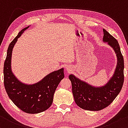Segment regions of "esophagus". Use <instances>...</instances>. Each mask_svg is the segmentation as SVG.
Listing matches in <instances>:
<instances>
[{
	"label": "esophagus",
	"mask_w": 128,
	"mask_h": 128,
	"mask_svg": "<svg viewBox=\"0 0 128 128\" xmlns=\"http://www.w3.org/2000/svg\"><path fill=\"white\" fill-rule=\"evenodd\" d=\"M66 70H68V71H70V69H69L68 68H66Z\"/></svg>",
	"instance_id": "esophagus-1"
}]
</instances>
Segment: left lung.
<instances>
[{
	"label": "left lung",
	"instance_id": "left-lung-1",
	"mask_svg": "<svg viewBox=\"0 0 128 128\" xmlns=\"http://www.w3.org/2000/svg\"><path fill=\"white\" fill-rule=\"evenodd\" d=\"M103 34V42H108L114 48L117 57L114 74L107 84L96 88L72 74L69 76L76 103L83 110H100L108 106L118 96L124 82V60L118 41L104 29Z\"/></svg>",
	"mask_w": 128,
	"mask_h": 128
}]
</instances>
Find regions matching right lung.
<instances>
[{
    "label": "right lung",
    "mask_w": 128,
    "mask_h": 128,
    "mask_svg": "<svg viewBox=\"0 0 128 128\" xmlns=\"http://www.w3.org/2000/svg\"><path fill=\"white\" fill-rule=\"evenodd\" d=\"M28 28L29 26L22 30L8 46L4 67V86L8 97L18 108L28 114H37L51 106L56 90L64 76L62 68L33 84H24L15 77L11 68L12 48L18 38Z\"/></svg>",
    "instance_id": "1"
}]
</instances>
